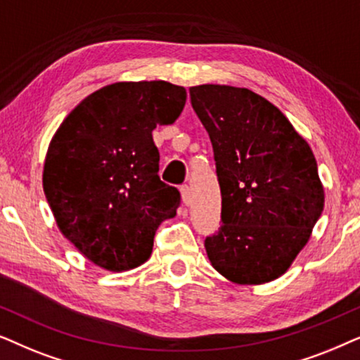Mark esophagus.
Listing matches in <instances>:
<instances>
[{
    "mask_svg": "<svg viewBox=\"0 0 360 360\" xmlns=\"http://www.w3.org/2000/svg\"><path fill=\"white\" fill-rule=\"evenodd\" d=\"M179 191H181V199H183V204L184 205H189L191 204V189H189V186L188 184L181 186Z\"/></svg>",
    "mask_w": 360,
    "mask_h": 360,
    "instance_id": "esophagus-1",
    "label": "esophagus"
}]
</instances>
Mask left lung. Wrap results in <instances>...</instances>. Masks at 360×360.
<instances>
[{"mask_svg": "<svg viewBox=\"0 0 360 360\" xmlns=\"http://www.w3.org/2000/svg\"><path fill=\"white\" fill-rule=\"evenodd\" d=\"M189 95L212 143L222 194V225L204 242L209 260L233 283L276 280L308 243L324 207L313 151L252 90L205 84Z\"/></svg>", "mask_w": 360, "mask_h": 360, "instance_id": "left-lung-1", "label": "left lung"}]
</instances>
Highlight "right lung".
<instances>
[{"instance_id": "add662e5", "label": "right lung", "mask_w": 360, "mask_h": 360, "mask_svg": "<svg viewBox=\"0 0 360 360\" xmlns=\"http://www.w3.org/2000/svg\"><path fill=\"white\" fill-rule=\"evenodd\" d=\"M186 97L165 80L107 85L77 105L51 140L46 199L62 236L95 265L140 266L160 224L176 215L181 194L158 176L151 133L176 122Z\"/></svg>"}]
</instances>
